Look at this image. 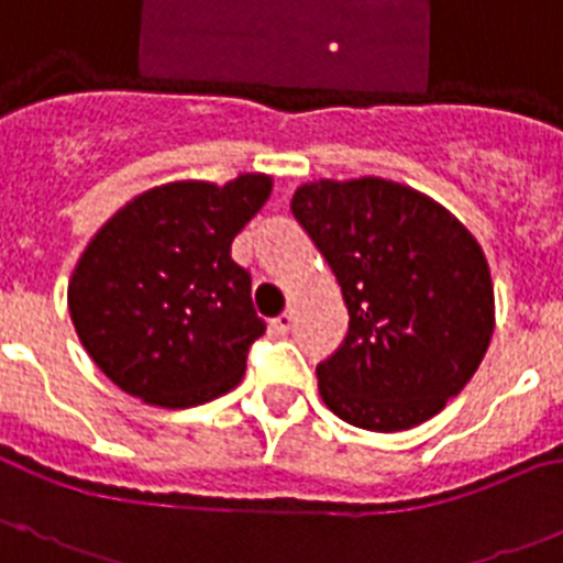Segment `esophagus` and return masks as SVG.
<instances>
[{"label":"esophagus","instance_id":"esophagus-1","mask_svg":"<svg viewBox=\"0 0 563 563\" xmlns=\"http://www.w3.org/2000/svg\"><path fill=\"white\" fill-rule=\"evenodd\" d=\"M291 323H295V314H291V311H283L280 318H274V320H272L274 334H289Z\"/></svg>","mask_w":563,"mask_h":563}]
</instances>
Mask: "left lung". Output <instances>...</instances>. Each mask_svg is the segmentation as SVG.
<instances>
[{
	"mask_svg": "<svg viewBox=\"0 0 563 563\" xmlns=\"http://www.w3.org/2000/svg\"><path fill=\"white\" fill-rule=\"evenodd\" d=\"M291 214L349 309L343 346L318 366L323 404L369 432L434 418L493 340V274L478 240L441 202L384 177L306 183Z\"/></svg>",
	"mask_w": 563,
	"mask_h": 563,
	"instance_id": "8db88e82",
	"label": "left lung"
}]
</instances>
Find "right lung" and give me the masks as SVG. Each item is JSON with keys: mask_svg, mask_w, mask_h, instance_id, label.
I'll use <instances>...</instances> for the list:
<instances>
[{"mask_svg": "<svg viewBox=\"0 0 563 563\" xmlns=\"http://www.w3.org/2000/svg\"><path fill=\"white\" fill-rule=\"evenodd\" d=\"M268 174L225 186L177 179L136 194L85 245L68 280L79 343L102 375L165 409L209 404L243 380L266 323L231 240L272 194Z\"/></svg>", "mask_w": 563, "mask_h": 563, "instance_id": "right-lung-1", "label": "right lung"}]
</instances>
